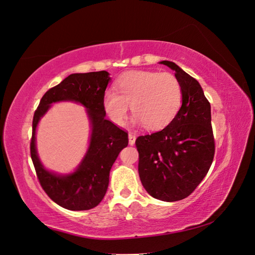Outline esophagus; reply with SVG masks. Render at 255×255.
<instances>
[{
    "instance_id": "obj_1",
    "label": "esophagus",
    "mask_w": 255,
    "mask_h": 255,
    "mask_svg": "<svg viewBox=\"0 0 255 255\" xmlns=\"http://www.w3.org/2000/svg\"><path fill=\"white\" fill-rule=\"evenodd\" d=\"M135 140H136V136H135V134H133V133H128V143L130 144V145H133L134 143H135Z\"/></svg>"
}]
</instances>
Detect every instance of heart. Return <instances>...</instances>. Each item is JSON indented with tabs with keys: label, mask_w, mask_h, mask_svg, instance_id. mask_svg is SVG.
Segmentation results:
<instances>
[{
	"label": "heart",
	"mask_w": 255,
	"mask_h": 255,
	"mask_svg": "<svg viewBox=\"0 0 255 255\" xmlns=\"http://www.w3.org/2000/svg\"><path fill=\"white\" fill-rule=\"evenodd\" d=\"M115 89L104 95V110L117 126L125 123L128 106L137 122L150 129L166 127L182 103L180 82L171 73L158 71H132L116 82Z\"/></svg>",
	"instance_id": "1"
}]
</instances>
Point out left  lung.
<instances>
[{"mask_svg":"<svg viewBox=\"0 0 255 255\" xmlns=\"http://www.w3.org/2000/svg\"><path fill=\"white\" fill-rule=\"evenodd\" d=\"M182 88V106L169 125L158 132L139 136L138 173L153 198L174 202L188 197L208 172L214 159L215 139L211 104L199 82L172 61Z\"/></svg>","mask_w":255,"mask_h":255,"instance_id":"1","label":"left lung"}]
</instances>
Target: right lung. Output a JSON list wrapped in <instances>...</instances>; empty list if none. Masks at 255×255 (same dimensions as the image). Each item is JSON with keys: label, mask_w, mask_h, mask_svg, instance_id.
I'll return each instance as SVG.
<instances>
[{"label": "right lung", "mask_w": 255, "mask_h": 255, "mask_svg": "<svg viewBox=\"0 0 255 255\" xmlns=\"http://www.w3.org/2000/svg\"><path fill=\"white\" fill-rule=\"evenodd\" d=\"M111 78L109 72L98 71L70 74L50 88L40 100L33 118L30 157L37 179L54 202L70 211H86L96 207L104 198L110 182V171L120 151L128 143V133L105 118L104 95ZM79 102L88 109L92 122L89 151L77 171L56 176L45 171L35 151V127L52 103Z\"/></svg>", "instance_id": "right-lung-1"}]
</instances>
